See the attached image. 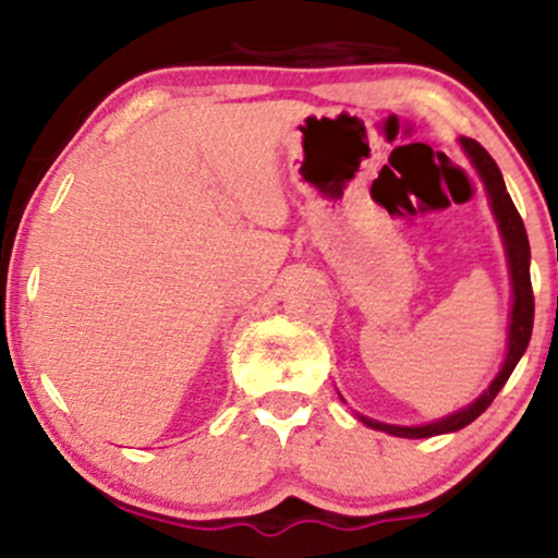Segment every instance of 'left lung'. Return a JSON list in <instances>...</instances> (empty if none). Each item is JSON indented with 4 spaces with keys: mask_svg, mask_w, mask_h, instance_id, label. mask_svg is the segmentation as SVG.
<instances>
[{
    "mask_svg": "<svg viewBox=\"0 0 558 558\" xmlns=\"http://www.w3.org/2000/svg\"><path fill=\"white\" fill-rule=\"evenodd\" d=\"M462 146L466 157L475 165L477 175L483 178L485 191H488L493 217H496L498 230H501V239L506 246V259H509V275H511V291H514V304H511V319H509V343H506V360L501 364V373L496 375V380L490 383L488 390L480 396L477 401H472L470 407L459 409V412L448 414V417L430 422V425H417V427H401V425H386V422H375L367 417H360L364 425L375 427L388 435H399V438H430V435H444L462 430V427L475 422L485 409L490 407L493 399L498 396V390L504 388V383L509 380V375L514 373L517 362L522 360L524 349H527L530 336H533V317H535V299H533V283H530V241L527 230L520 213H517L514 202H511L509 191H506L504 175L498 170V165L493 162V157L477 141L462 138Z\"/></svg>",
    "mask_w": 558,
    "mask_h": 558,
    "instance_id": "8db88e82",
    "label": "left lung"
}]
</instances>
